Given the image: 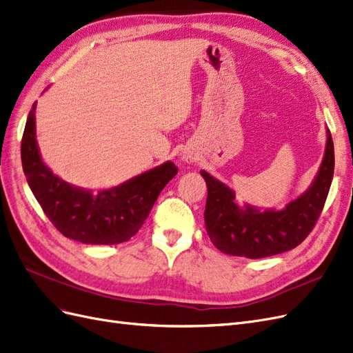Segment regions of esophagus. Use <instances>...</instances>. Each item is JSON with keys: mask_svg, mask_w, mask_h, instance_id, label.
Segmentation results:
<instances>
[{"mask_svg": "<svg viewBox=\"0 0 353 353\" xmlns=\"http://www.w3.org/2000/svg\"><path fill=\"white\" fill-rule=\"evenodd\" d=\"M181 159H183V162H185V163L191 165V163H194V162H196V160L199 159V156H197L194 152L185 150V152H183V154H181Z\"/></svg>", "mask_w": 353, "mask_h": 353, "instance_id": "1", "label": "esophagus"}]
</instances>
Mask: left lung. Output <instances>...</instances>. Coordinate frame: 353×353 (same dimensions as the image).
I'll use <instances>...</instances> for the list:
<instances>
[{
  "label": "left lung",
  "instance_id": "8db88e82",
  "mask_svg": "<svg viewBox=\"0 0 353 353\" xmlns=\"http://www.w3.org/2000/svg\"><path fill=\"white\" fill-rule=\"evenodd\" d=\"M208 185L205 223L215 248L249 259L266 258L294 249L312 231L328 196L334 174V145L327 128L325 153L312 184L281 210L237 205L227 184L200 170Z\"/></svg>",
  "mask_w": 353,
  "mask_h": 353
}]
</instances>
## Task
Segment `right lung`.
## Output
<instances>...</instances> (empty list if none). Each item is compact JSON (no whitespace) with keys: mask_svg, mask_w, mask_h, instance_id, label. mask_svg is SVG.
Returning <instances> with one entry per match:
<instances>
[{"mask_svg":"<svg viewBox=\"0 0 353 353\" xmlns=\"http://www.w3.org/2000/svg\"><path fill=\"white\" fill-rule=\"evenodd\" d=\"M34 103L22 138V165L26 181L48 219L63 236L83 244H119L143 227L160 191L178 169L165 162L125 183L100 190L72 185L44 163L37 143Z\"/></svg>","mask_w":353,"mask_h":353,"instance_id":"add662e5","label":"right lung"}]
</instances>
